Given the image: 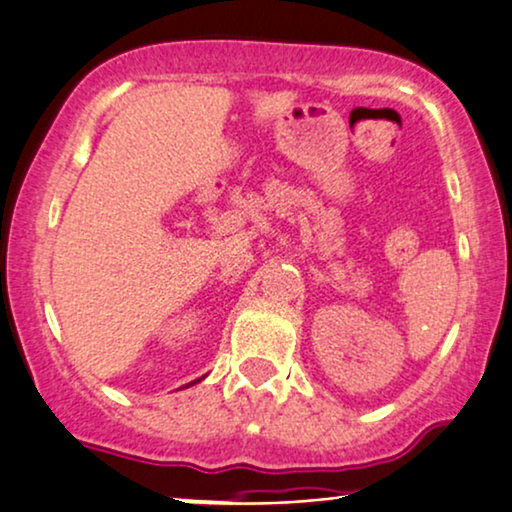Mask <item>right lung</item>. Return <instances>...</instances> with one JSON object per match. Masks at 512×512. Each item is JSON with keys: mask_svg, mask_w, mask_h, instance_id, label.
Returning <instances> with one entry per match:
<instances>
[{"mask_svg": "<svg viewBox=\"0 0 512 512\" xmlns=\"http://www.w3.org/2000/svg\"><path fill=\"white\" fill-rule=\"evenodd\" d=\"M200 380V378H198ZM198 380H193V383H198ZM193 383H189V385H193ZM189 385H186V387H189Z\"/></svg>", "mask_w": 512, "mask_h": 512, "instance_id": "add662e5", "label": "right lung"}]
</instances>
